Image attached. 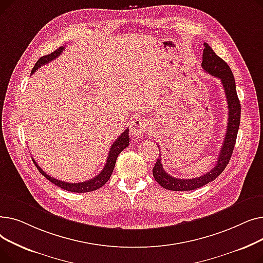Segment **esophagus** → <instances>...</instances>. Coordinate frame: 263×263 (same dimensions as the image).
Instances as JSON below:
<instances>
[{"instance_id":"34e87169","label":"esophagus","mask_w":263,"mask_h":263,"mask_svg":"<svg viewBox=\"0 0 263 263\" xmlns=\"http://www.w3.org/2000/svg\"><path fill=\"white\" fill-rule=\"evenodd\" d=\"M149 128V122L143 117H133L130 123V132L133 135H142Z\"/></svg>"}]
</instances>
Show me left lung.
<instances>
[{
    "label": "left lung",
    "instance_id": "1",
    "mask_svg": "<svg viewBox=\"0 0 263 263\" xmlns=\"http://www.w3.org/2000/svg\"><path fill=\"white\" fill-rule=\"evenodd\" d=\"M203 47L204 49L202 53L201 67L205 72H208L209 74L219 79L225 90L228 104L227 131L225 135V140L223 142V146L219 151V156L218 160L216 161V164L210 172L205 173L201 177L192 179H180L172 177L164 171L161 162V155L159 156L157 163L153 170L154 177L156 179V181L161 186L171 191H192L199 189L213 181L214 179H216L226 168L237 141L241 118V104L237 95L236 81H234L232 71L230 67L227 65V63L219 57H217L215 52L211 49V47L208 44L204 43Z\"/></svg>",
    "mask_w": 263,
    "mask_h": 263
}]
</instances>
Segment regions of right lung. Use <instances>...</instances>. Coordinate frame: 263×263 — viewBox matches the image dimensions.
<instances>
[{
    "label": "right lung",
    "instance_id": "obj_1",
    "mask_svg": "<svg viewBox=\"0 0 263 263\" xmlns=\"http://www.w3.org/2000/svg\"><path fill=\"white\" fill-rule=\"evenodd\" d=\"M64 49H65L64 47H61L58 50H55L54 52H52L51 54H48V55H45V57H43V58H40L37 61V63L35 64L34 68L32 69V73H34L37 70V69L40 68L41 66H44V65L50 63L51 61L55 60L58 57H60ZM128 146H129V129H126L122 132V134L118 137V139L113 143L112 147H110V149L108 151L107 160H106V163L104 165L103 170L96 177H93L92 179H89V180L84 181V182H78V183H69V182L58 180V179H55V178L47 175L43 170H41L38 166V164L35 162V160L33 158H32V160H33L34 164L36 165V167L39 171V173L41 175H44L49 181H51L55 185H58L61 189H64V190L69 191V192L86 193V192H91V191L98 190L107 182V180L109 179V177L112 176V173L114 171L117 157L119 156L121 151L123 149H126Z\"/></svg>",
    "mask_w": 263,
    "mask_h": 263
}]
</instances>
